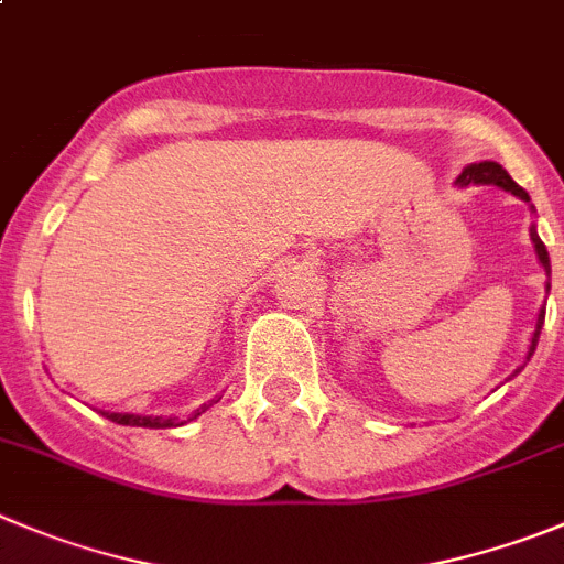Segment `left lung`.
Wrapping results in <instances>:
<instances>
[{
	"label": "left lung",
	"mask_w": 564,
	"mask_h": 564,
	"mask_svg": "<svg viewBox=\"0 0 564 564\" xmlns=\"http://www.w3.org/2000/svg\"><path fill=\"white\" fill-rule=\"evenodd\" d=\"M458 184H498V187L509 189L511 195H518V198H523L525 204H529V193H525L523 187H520L518 181H511V175L506 173L500 164L495 162H481V164H469V167H464V173L458 175ZM531 240H534V248H536V257H540L542 268H545V273H551V260H549V251H545V246H542V240L536 237V231L531 229ZM542 322H545V307L540 310V318H536V329H534V338H531V349H529V358L534 355L536 349V340H540V329H542Z\"/></svg>",
	"instance_id": "left-lung-1"
}]
</instances>
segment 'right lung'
Here are the masks:
<instances>
[{
  "mask_svg": "<svg viewBox=\"0 0 564 564\" xmlns=\"http://www.w3.org/2000/svg\"><path fill=\"white\" fill-rule=\"evenodd\" d=\"M212 405V402H209ZM209 405L198 408V411H193V416H187V420H162V416H137V413H106L102 411V416L111 422H117V425H137V427H178L184 425V422L195 420V416H200V413L206 411Z\"/></svg>",
  "mask_w": 564,
  "mask_h": 564,
  "instance_id": "obj_1",
  "label": "right lung"
}]
</instances>
